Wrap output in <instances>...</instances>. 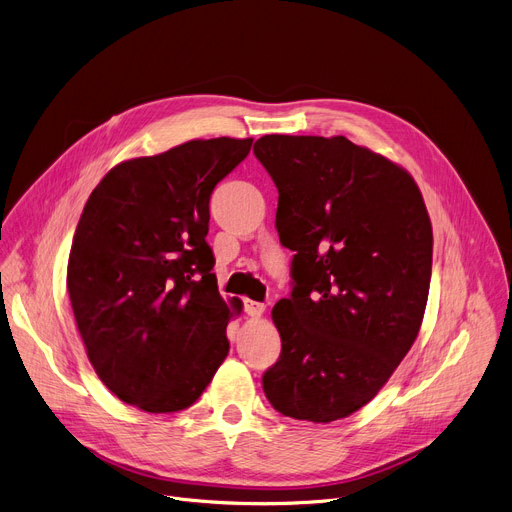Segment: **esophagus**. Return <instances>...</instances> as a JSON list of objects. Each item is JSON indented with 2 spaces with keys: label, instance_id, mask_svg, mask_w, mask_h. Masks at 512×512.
Returning <instances> with one entry per match:
<instances>
[{
  "label": "esophagus",
  "instance_id": "34e87169",
  "mask_svg": "<svg viewBox=\"0 0 512 512\" xmlns=\"http://www.w3.org/2000/svg\"><path fill=\"white\" fill-rule=\"evenodd\" d=\"M244 310H246V314H248V316L258 318V316H262V314H264L266 306H264V304H260V302H252V299H246Z\"/></svg>",
  "mask_w": 512,
  "mask_h": 512
}]
</instances>
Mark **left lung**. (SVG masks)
Wrapping results in <instances>:
<instances>
[{
  "instance_id": "8db88e82",
  "label": "left lung",
  "mask_w": 512,
  "mask_h": 512,
  "mask_svg": "<svg viewBox=\"0 0 512 512\" xmlns=\"http://www.w3.org/2000/svg\"><path fill=\"white\" fill-rule=\"evenodd\" d=\"M254 155L279 190L281 244L295 252L264 395L287 417L335 422L378 395L417 339L432 223L413 177L345 136L268 134Z\"/></svg>"
}]
</instances>
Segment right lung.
<instances>
[{
	"label": "right lung",
	"mask_w": 512,
	"mask_h": 512,
	"mask_svg": "<svg viewBox=\"0 0 512 512\" xmlns=\"http://www.w3.org/2000/svg\"><path fill=\"white\" fill-rule=\"evenodd\" d=\"M250 148L252 138L223 136L124 161L84 204L68 293L90 364L128 405L190 407L229 353L242 299L219 293L208 200Z\"/></svg>",
	"instance_id": "right-lung-1"
}]
</instances>
